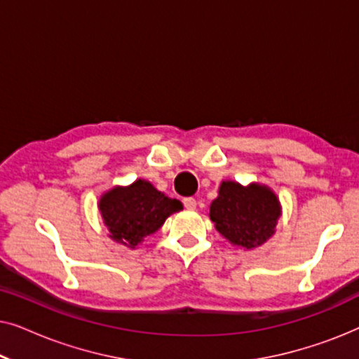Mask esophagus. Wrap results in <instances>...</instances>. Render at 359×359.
Listing matches in <instances>:
<instances>
[{
    "mask_svg": "<svg viewBox=\"0 0 359 359\" xmlns=\"http://www.w3.org/2000/svg\"><path fill=\"white\" fill-rule=\"evenodd\" d=\"M183 203H184V208L188 210H194L196 208H198V203H196L194 198H186Z\"/></svg>",
    "mask_w": 359,
    "mask_h": 359,
    "instance_id": "obj_1",
    "label": "esophagus"
}]
</instances>
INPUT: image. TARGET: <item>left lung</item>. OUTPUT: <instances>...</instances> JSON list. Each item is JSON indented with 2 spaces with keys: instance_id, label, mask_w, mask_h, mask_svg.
I'll use <instances>...</instances> for the list:
<instances>
[{
  "instance_id": "left-lung-1",
  "label": "left lung",
  "mask_w": 359,
  "mask_h": 359,
  "mask_svg": "<svg viewBox=\"0 0 359 359\" xmlns=\"http://www.w3.org/2000/svg\"><path fill=\"white\" fill-rule=\"evenodd\" d=\"M283 208L276 193L266 184L225 180L209 208V217L222 237L243 250L262 247L276 233Z\"/></svg>"
}]
</instances>
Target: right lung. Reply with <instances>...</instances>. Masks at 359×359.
Segmentation results:
<instances>
[{
  "instance_id": "add662e5",
  "label": "right lung",
  "mask_w": 359,
  "mask_h": 359,
  "mask_svg": "<svg viewBox=\"0 0 359 359\" xmlns=\"http://www.w3.org/2000/svg\"><path fill=\"white\" fill-rule=\"evenodd\" d=\"M107 237L135 250L145 237L155 233L183 204L155 188L150 181L135 180L127 186H114L102 193L97 203Z\"/></svg>"
}]
</instances>
